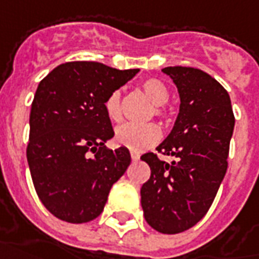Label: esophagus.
<instances>
[{
	"mask_svg": "<svg viewBox=\"0 0 259 259\" xmlns=\"http://www.w3.org/2000/svg\"><path fill=\"white\" fill-rule=\"evenodd\" d=\"M130 156H132V160H133V162H136V160H139L140 159V155L137 154V152H132Z\"/></svg>",
	"mask_w": 259,
	"mask_h": 259,
	"instance_id": "obj_1",
	"label": "esophagus"
}]
</instances>
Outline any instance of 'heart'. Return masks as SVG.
Masks as SVG:
<instances>
[{
  "label": "heart",
  "instance_id": "b5f03b06",
  "mask_svg": "<svg viewBox=\"0 0 259 259\" xmlns=\"http://www.w3.org/2000/svg\"><path fill=\"white\" fill-rule=\"evenodd\" d=\"M141 89L155 104L154 114L163 116L166 114L164 105L168 101V88L158 78H148L141 83ZM105 112L111 120H119L122 116V92L119 89L111 92L104 103ZM160 139V129L155 123L136 124L124 123L115 130V143L119 147L133 152H143L156 144Z\"/></svg>",
  "mask_w": 259,
  "mask_h": 259
}]
</instances>
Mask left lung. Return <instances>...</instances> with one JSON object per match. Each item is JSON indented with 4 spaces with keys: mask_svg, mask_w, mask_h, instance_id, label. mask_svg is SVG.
Segmentation results:
<instances>
[{
    "mask_svg": "<svg viewBox=\"0 0 259 259\" xmlns=\"http://www.w3.org/2000/svg\"><path fill=\"white\" fill-rule=\"evenodd\" d=\"M162 71L177 86L181 104L156 151L176 160L167 163L154 152L141 156L151 167L141 206L155 231L174 235L196 225L211 206L227 173L235 116L228 92L207 72L180 66Z\"/></svg>",
    "mask_w": 259,
    "mask_h": 259,
    "instance_id": "left-lung-1",
    "label": "left lung"
}]
</instances>
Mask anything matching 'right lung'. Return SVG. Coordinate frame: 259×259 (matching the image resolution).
Returning a JSON list of instances; mask_svg holds the SVG:
<instances>
[{"label": "right lung", "instance_id": "right-lung-1", "mask_svg": "<svg viewBox=\"0 0 259 259\" xmlns=\"http://www.w3.org/2000/svg\"><path fill=\"white\" fill-rule=\"evenodd\" d=\"M139 71L70 61L39 82L30 112L27 162L38 198L59 220L82 224L99 217L111 187L129 167V149L104 145L114 137L104 103Z\"/></svg>", "mask_w": 259, "mask_h": 259}]
</instances>
